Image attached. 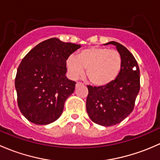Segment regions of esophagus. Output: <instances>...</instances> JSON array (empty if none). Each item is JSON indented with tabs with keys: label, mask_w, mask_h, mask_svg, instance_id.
<instances>
[{
	"label": "esophagus",
	"mask_w": 160,
	"mask_h": 160,
	"mask_svg": "<svg viewBox=\"0 0 160 160\" xmlns=\"http://www.w3.org/2000/svg\"><path fill=\"white\" fill-rule=\"evenodd\" d=\"M81 85H83V83H80V82H77V84H76V88H78V87L81 86Z\"/></svg>",
	"instance_id": "34e87169"
}]
</instances>
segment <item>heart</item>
<instances>
[{
  "instance_id": "heart-1",
  "label": "heart",
  "mask_w": 160,
  "mask_h": 160,
  "mask_svg": "<svg viewBox=\"0 0 160 160\" xmlns=\"http://www.w3.org/2000/svg\"><path fill=\"white\" fill-rule=\"evenodd\" d=\"M122 67V56L117 50L90 47L82 50L77 56L67 59V68L72 79L83 76L84 69L88 80L96 86H105L114 81Z\"/></svg>"
}]
</instances>
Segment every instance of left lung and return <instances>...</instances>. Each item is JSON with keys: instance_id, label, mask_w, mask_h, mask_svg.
I'll use <instances>...</instances> for the list:
<instances>
[{"instance_id": "left-lung-1", "label": "left lung", "mask_w": 160, "mask_h": 160, "mask_svg": "<svg viewBox=\"0 0 160 160\" xmlns=\"http://www.w3.org/2000/svg\"><path fill=\"white\" fill-rule=\"evenodd\" d=\"M122 59L118 77L105 86H88L87 111L92 122L108 127L122 122L133 111L140 89V71L133 55L122 44L111 41Z\"/></svg>"}]
</instances>
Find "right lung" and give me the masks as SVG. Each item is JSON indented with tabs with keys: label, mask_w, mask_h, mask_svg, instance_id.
<instances>
[{
	"label": "right lung",
	"mask_w": 160,
	"mask_h": 160,
	"mask_svg": "<svg viewBox=\"0 0 160 160\" xmlns=\"http://www.w3.org/2000/svg\"><path fill=\"white\" fill-rule=\"evenodd\" d=\"M80 47L52 38L37 45L23 58L14 85L18 105L29 122L48 125L60 117L76 84L66 77L67 59Z\"/></svg>",
	"instance_id": "add662e5"
}]
</instances>
